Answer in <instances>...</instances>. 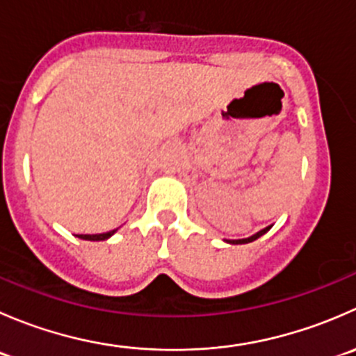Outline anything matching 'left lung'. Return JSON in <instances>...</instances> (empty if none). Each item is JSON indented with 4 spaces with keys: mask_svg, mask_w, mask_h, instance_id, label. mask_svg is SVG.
<instances>
[{
    "mask_svg": "<svg viewBox=\"0 0 356 356\" xmlns=\"http://www.w3.org/2000/svg\"><path fill=\"white\" fill-rule=\"evenodd\" d=\"M270 227H272V225H268V227L261 229V231H258L257 234L250 236V238H243V239H224V241L229 243V245H246V243L254 241V239H258V238H260V236H264L267 231H270Z\"/></svg>",
    "mask_w": 356,
    "mask_h": 356,
    "instance_id": "8db88e82",
    "label": "left lung"
}]
</instances>
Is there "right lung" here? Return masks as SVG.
I'll list each match as a JSON object with an SVG mask.
<instances>
[{
  "label": "right lung",
  "mask_w": 356,
  "mask_h": 356,
  "mask_svg": "<svg viewBox=\"0 0 356 356\" xmlns=\"http://www.w3.org/2000/svg\"><path fill=\"white\" fill-rule=\"evenodd\" d=\"M117 232V229L110 232H103V234H77L79 239H86V241H105V239L111 238Z\"/></svg>",
  "instance_id": "1"
}]
</instances>
